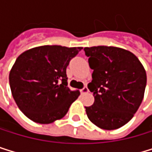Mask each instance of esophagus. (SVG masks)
<instances>
[{
	"label": "esophagus",
	"instance_id": "1",
	"mask_svg": "<svg viewBox=\"0 0 152 152\" xmlns=\"http://www.w3.org/2000/svg\"><path fill=\"white\" fill-rule=\"evenodd\" d=\"M87 92H88V88H87V86H84L83 87V88L81 89V93L82 94H86V93H87Z\"/></svg>",
	"mask_w": 152,
	"mask_h": 152
}]
</instances>
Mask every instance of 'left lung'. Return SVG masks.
<instances>
[{"mask_svg": "<svg viewBox=\"0 0 152 152\" xmlns=\"http://www.w3.org/2000/svg\"><path fill=\"white\" fill-rule=\"evenodd\" d=\"M93 69L87 85L94 104L86 107L89 120L103 129H116L127 124L137 112L144 96L147 75L138 57L114 46L85 47Z\"/></svg>", "mask_w": 152, "mask_h": 152, "instance_id": "left-lung-1", "label": "left lung"}]
</instances>
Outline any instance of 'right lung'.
Segmentation results:
<instances>
[{
    "label": "right lung",
    "mask_w": 152,
    "mask_h": 152,
    "mask_svg": "<svg viewBox=\"0 0 152 152\" xmlns=\"http://www.w3.org/2000/svg\"><path fill=\"white\" fill-rule=\"evenodd\" d=\"M81 49L43 45L17 57L9 82L15 103L28 118L49 124L66 116L80 95L67 86L66 67Z\"/></svg>",
    "instance_id": "add662e5"
}]
</instances>
